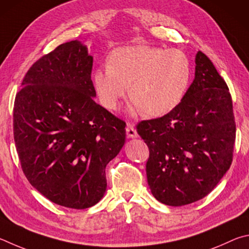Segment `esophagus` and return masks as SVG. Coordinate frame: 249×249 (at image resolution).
Listing matches in <instances>:
<instances>
[{
	"label": "esophagus",
	"instance_id": "esophagus-1",
	"mask_svg": "<svg viewBox=\"0 0 249 249\" xmlns=\"http://www.w3.org/2000/svg\"><path fill=\"white\" fill-rule=\"evenodd\" d=\"M125 132H127V137L130 139H133V138H137L138 137V132L136 128H134V125L132 124H127V128H125Z\"/></svg>",
	"mask_w": 249,
	"mask_h": 249
}]
</instances>
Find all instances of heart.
I'll list each match as a JSON object with an SVG mask.
<instances>
[{"label":"heart","instance_id":"b5f03b06","mask_svg":"<svg viewBox=\"0 0 249 249\" xmlns=\"http://www.w3.org/2000/svg\"><path fill=\"white\" fill-rule=\"evenodd\" d=\"M191 64L184 52L145 45L122 47L96 69L93 83L100 102L115 110L127 94L131 111L163 116L177 107L188 89Z\"/></svg>","mask_w":249,"mask_h":249}]
</instances>
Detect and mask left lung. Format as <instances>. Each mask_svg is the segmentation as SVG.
I'll return each mask as SVG.
<instances>
[{
  "instance_id": "8db88e82",
  "label": "left lung",
  "mask_w": 249,
  "mask_h": 249,
  "mask_svg": "<svg viewBox=\"0 0 249 249\" xmlns=\"http://www.w3.org/2000/svg\"><path fill=\"white\" fill-rule=\"evenodd\" d=\"M137 130L150 150L147 184L156 200L180 207L214 189L232 164L236 125L229 87L206 54H196L195 80L179 105Z\"/></svg>"
}]
</instances>
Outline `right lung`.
Returning a JSON list of instances; mask_svg holds the SVG:
<instances>
[{
	"label": "right lung",
	"instance_id": "obj_1",
	"mask_svg": "<svg viewBox=\"0 0 249 249\" xmlns=\"http://www.w3.org/2000/svg\"><path fill=\"white\" fill-rule=\"evenodd\" d=\"M93 56L81 41L62 43L28 70L14 103V140L26 178L59 206H95L107 164L125 141V124L96 104Z\"/></svg>",
	"mask_w": 249,
	"mask_h": 249
}]
</instances>
